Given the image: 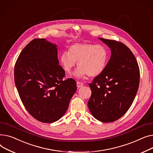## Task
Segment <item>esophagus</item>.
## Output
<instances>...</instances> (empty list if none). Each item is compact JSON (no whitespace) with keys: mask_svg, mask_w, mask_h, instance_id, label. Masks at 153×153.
<instances>
[{"mask_svg":"<svg viewBox=\"0 0 153 153\" xmlns=\"http://www.w3.org/2000/svg\"><path fill=\"white\" fill-rule=\"evenodd\" d=\"M83 85V84L82 82H76V86H77L78 88L82 87Z\"/></svg>","mask_w":153,"mask_h":153,"instance_id":"34e87169","label":"esophagus"}]
</instances>
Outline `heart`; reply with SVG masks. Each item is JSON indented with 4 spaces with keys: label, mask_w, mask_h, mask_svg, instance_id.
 <instances>
[{
    "label": "heart",
    "mask_w": 153,
    "mask_h": 153,
    "mask_svg": "<svg viewBox=\"0 0 153 153\" xmlns=\"http://www.w3.org/2000/svg\"><path fill=\"white\" fill-rule=\"evenodd\" d=\"M107 59L108 52L104 46L85 42L71 45L68 52L61 53L59 62L65 72L70 74L77 62L78 68L75 74L76 76L88 75L94 77L102 73Z\"/></svg>",
    "instance_id": "obj_1"
}]
</instances>
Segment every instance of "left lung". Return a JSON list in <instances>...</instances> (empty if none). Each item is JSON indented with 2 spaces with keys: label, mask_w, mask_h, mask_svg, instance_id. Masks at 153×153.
<instances>
[{
  "label": "left lung",
  "mask_w": 153,
  "mask_h": 153,
  "mask_svg": "<svg viewBox=\"0 0 153 153\" xmlns=\"http://www.w3.org/2000/svg\"><path fill=\"white\" fill-rule=\"evenodd\" d=\"M100 39L110 48L111 56L102 73L89 84L91 96L88 105L94 117L109 123L122 117L131 105L139 87L140 68L124 44Z\"/></svg>",
  "instance_id": "8db88e82"
}]
</instances>
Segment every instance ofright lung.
I'll return each mask as SVG.
<instances>
[{
    "label": "right lung",
    "instance_id": "1",
    "mask_svg": "<svg viewBox=\"0 0 153 153\" xmlns=\"http://www.w3.org/2000/svg\"><path fill=\"white\" fill-rule=\"evenodd\" d=\"M56 44L34 39L26 45L14 68L15 83L25 109L43 123L54 122L67 111L76 90L72 78L59 64Z\"/></svg>",
    "mask_w": 153,
    "mask_h": 153
}]
</instances>
